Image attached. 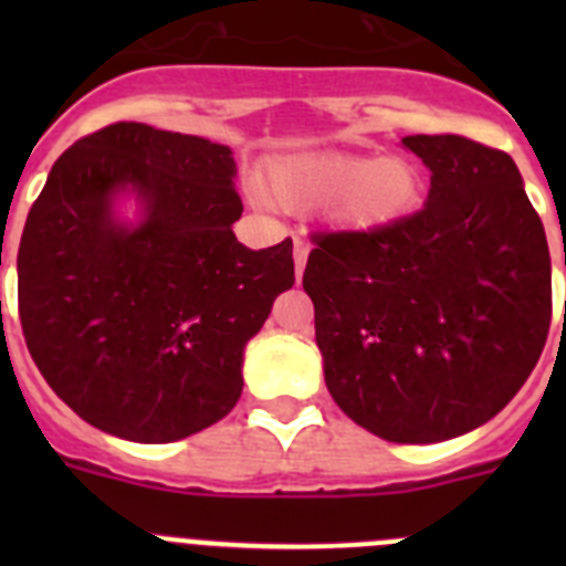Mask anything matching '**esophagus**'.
<instances>
[{
    "label": "esophagus",
    "mask_w": 566,
    "mask_h": 566,
    "mask_svg": "<svg viewBox=\"0 0 566 566\" xmlns=\"http://www.w3.org/2000/svg\"><path fill=\"white\" fill-rule=\"evenodd\" d=\"M306 258H308V243L303 238H294V272H297V277H303Z\"/></svg>",
    "instance_id": "1"
}]
</instances>
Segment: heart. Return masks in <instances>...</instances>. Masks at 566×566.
Listing matches in <instances>:
<instances>
[{"label": "heart", "instance_id": "1", "mask_svg": "<svg viewBox=\"0 0 566 566\" xmlns=\"http://www.w3.org/2000/svg\"><path fill=\"white\" fill-rule=\"evenodd\" d=\"M269 189L289 207L337 203L339 221L374 229L411 212L422 192L419 172L402 158H354V155H303L277 164Z\"/></svg>", "mask_w": 566, "mask_h": 566}]
</instances>
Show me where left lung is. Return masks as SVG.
Instances as JSON below:
<instances>
[{
  "label": "left lung",
  "instance_id": "8db88e82",
  "mask_svg": "<svg viewBox=\"0 0 566 566\" xmlns=\"http://www.w3.org/2000/svg\"><path fill=\"white\" fill-rule=\"evenodd\" d=\"M428 203L374 229L312 234L303 289L339 411L388 442L462 437L536 368L553 319L549 249L504 149L408 135ZM566 263V260H564Z\"/></svg>",
  "mask_w": 566,
  "mask_h": 566
}]
</instances>
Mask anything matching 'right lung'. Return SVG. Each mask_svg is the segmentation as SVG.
Instances as JSON below:
<instances>
[{
	"instance_id": "right-lung-1",
	"label": "right lung",
	"mask_w": 566,
	"mask_h": 566,
	"mask_svg": "<svg viewBox=\"0 0 566 566\" xmlns=\"http://www.w3.org/2000/svg\"><path fill=\"white\" fill-rule=\"evenodd\" d=\"M232 149L198 135L115 122L53 164L19 243L28 352L84 422L129 442H175L227 417L240 363L280 292L292 238L247 249ZM122 186L148 218L124 230Z\"/></svg>"
}]
</instances>
